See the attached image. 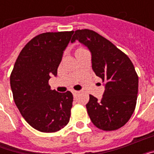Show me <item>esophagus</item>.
<instances>
[{"label":"esophagus","instance_id":"esophagus-1","mask_svg":"<svg viewBox=\"0 0 154 154\" xmlns=\"http://www.w3.org/2000/svg\"><path fill=\"white\" fill-rule=\"evenodd\" d=\"M72 93L74 97H76L77 94H78V91H72Z\"/></svg>","mask_w":154,"mask_h":154}]
</instances>
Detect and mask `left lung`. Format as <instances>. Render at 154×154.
Instances as JSON below:
<instances>
[{"instance_id": "left-lung-1", "label": "left lung", "mask_w": 154, "mask_h": 154, "mask_svg": "<svg viewBox=\"0 0 154 154\" xmlns=\"http://www.w3.org/2000/svg\"><path fill=\"white\" fill-rule=\"evenodd\" d=\"M78 40L91 54L92 69L105 82L101 100L90 95L86 105L91 122L98 129L121 128L134 111L139 77L131 60L110 41L91 29H77L71 42Z\"/></svg>"}]
</instances>
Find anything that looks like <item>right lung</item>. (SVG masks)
Returning a JSON list of instances; mask_svg holds the SVG:
<instances>
[{"instance_id": "1", "label": "right lung", "mask_w": 154, "mask_h": 154, "mask_svg": "<svg viewBox=\"0 0 154 154\" xmlns=\"http://www.w3.org/2000/svg\"><path fill=\"white\" fill-rule=\"evenodd\" d=\"M73 33L48 32L35 36L23 48L11 74L16 106L29 125L40 132H57L69 122L72 94L51 90L48 80L57 76Z\"/></svg>"}]
</instances>
